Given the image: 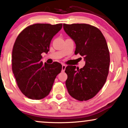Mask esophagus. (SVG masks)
<instances>
[{
	"label": "esophagus",
	"mask_w": 128,
	"mask_h": 128,
	"mask_svg": "<svg viewBox=\"0 0 128 128\" xmlns=\"http://www.w3.org/2000/svg\"><path fill=\"white\" fill-rule=\"evenodd\" d=\"M66 68V64H62V72H64V70H65Z\"/></svg>",
	"instance_id": "esophagus-1"
}]
</instances>
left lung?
<instances>
[{"label": "left lung", "instance_id": "8db88e82", "mask_svg": "<svg viewBox=\"0 0 128 128\" xmlns=\"http://www.w3.org/2000/svg\"><path fill=\"white\" fill-rule=\"evenodd\" d=\"M65 32L74 41L75 54L84 56L86 64L79 69L68 65L66 86L69 95L79 101L92 99L104 86L109 72L110 58L102 33L86 24H64Z\"/></svg>", "mask_w": 128, "mask_h": 128}]
</instances>
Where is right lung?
I'll return each mask as SVG.
<instances>
[{"instance_id": "right-lung-1", "label": "right lung", "mask_w": 128, "mask_h": 128, "mask_svg": "<svg viewBox=\"0 0 128 128\" xmlns=\"http://www.w3.org/2000/svg\"><path fill=\"white\" fill-rule=\"evenodd\" d=\"M62 24H35L20 33L12 52V70L22 93L33 100L48 95L56 76L62 70L57 62L42 64V52L49 51L52 38L60 31Z\"/></svg>"}]
</instances>
